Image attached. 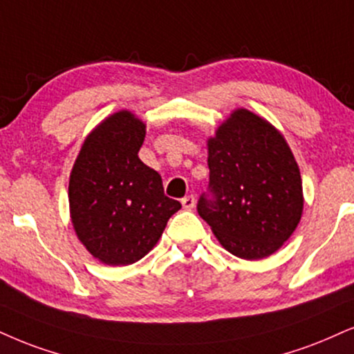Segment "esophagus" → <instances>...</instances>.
I'll use <instances>...</instances> for the list:
<instances>
[{
  "label": "esophagus",
  "instance_id": "34e87169",
  "mask_svg": "<svg viewBox=\"0 0 354 354\" xmlns=\"http://www.w3.org/2000/svg\"><path fill=\"white\" fill-rule=\"evenodd\" d=\"M182 205H184L185 210H192L195 207V197L194 195H189V197L182 198Z\"/></svg>",
  "mask_w": 354,
  "mask_h": 354
}]
</instances>
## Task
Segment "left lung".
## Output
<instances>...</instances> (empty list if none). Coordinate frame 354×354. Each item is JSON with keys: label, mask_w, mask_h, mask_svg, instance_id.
Wrapping results in <instances>:
<instances>
[{"label": "left lung", "mask_w": 354, "mask_h": 354, "mask_svg": "<svg viewBox=\"0 0 354 354\" xmlns=\"http://www.w3.org/2000/svg\"><path fill=\"white\" fill-rule=\"evenodd\" d=\"M207 146L213 200L200 197L198 215L231 254H274L304 212L302 177L286 138L263 116L236 108Z\"/></svg>", "instance_id": "left-lung-1"}]
</instances>
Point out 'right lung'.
I'll return each mask as SVG.
<instances>
[{"label":"right lung","instance_id":"obj_1","mask_svg":"<svg viewBox=\"0 0 354 354\" xmlns=\"http://www.w3.org/2000/svg\"><path fill=\"white\" fill-rule=\"evenodd\" d=\"M146 124L129 110L106 116L85 138L68 178L77 238L95 259L128 266L142 259L182 208L162 178L139 159Z\"/></svg>","mask_w":354,"mask_h":354}]
</instances>
